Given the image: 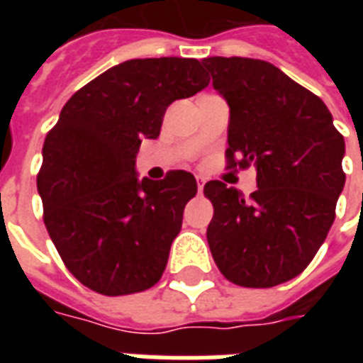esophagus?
I'll list each match as a JSON object with an SVG mask.
<instances>
[{
	"mask_svg": "<svg viewBox=\"0 0 363 363\" xmlns=\"http://www.w3.org/2000/svg\"><path fill=\"white\" fill-rule=\"evenodd\" d=\"M196 181H198V192L201 194V192H203V186H205V179H203V177H198Z\"/></svg>",
	"mask_w": 363,
	"mask_h": 363,
	"instance_id": "esophagus-1",
	"label": "esophagus"
}]
</instances>
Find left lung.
Masks as SVG:
<instances>
[{
    "mask_svg": "<svg viewBox=\"0 0 363 363\" xmlns=\"http://www.w3.org/2000/svg\"><path fill=\"white\" fill-rule=\"evenodd\" d=\"M230 105L228 169L256 165V192L211 181L207 241L228 281L271 288L298 277L326 239L345 186V139L318 96L273 64L205 58Z\"/></svg>",
    "mask_w": 363,
    "mask_h": 363,
    "instance_id": "left-lung-1",
    "label": "left lung"
}]
</instances>
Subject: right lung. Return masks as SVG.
I'll return each mask as SVG.
<instances>
[{
    "label": "right lung",
    "mask_w": 363,
    "mask_h": 363,
    "mask_svg": "<svg viewBox=\"0 0 363 363\" xmlns=\"http://www.w3.org/2000/svg\"><path fill=\"white\" fill-rule=\"evenodd\" d=\"M207 84L194 58L128 60L77 90L45 137L43 220L65 267L94 292L128 296L160 281L198 184L186 171L137 181L135 154L175 99Z\"/></svg>",
    "instance_id": "add662e5"
}]
</instances>
